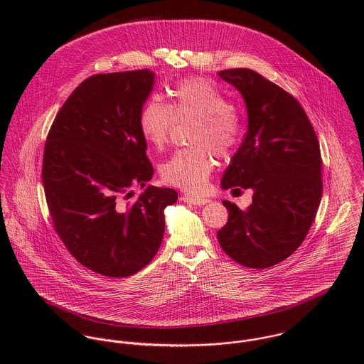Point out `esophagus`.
Here are the masks:
<instances>
[{"label":"esophagus","mask_w":364,"mask_h":364,"mask_svg":"<svg viewBox=\"0 0 364 364\" xmlns=\"http://www.w3.org/2000/svg\"><path fill=\"white\" fill-rule=\"evenodd\" d=\"M181 199H182L183 202H186V203H191V205H196V206H202V205H206V203H208V199H206V198L191 196V195H183Z\"/></svg>","instance_id":"34e87169"}]
</instances>
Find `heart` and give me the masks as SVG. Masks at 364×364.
<instances>
[{"label": "heart", "instance_id": "obj_1", "mask_svg": "<svg viewBox=\"0 0 364 364\" xmlns=\"http://www.w3.org/2000/svg\"><path fill=\"white\" fill-rule=\"evenodd\" d=\"M171 98L169 106L156 97L143 106L139 116L140 133L149 144L162 149L169 140L175 120L196 119L198 124L191 136L196 147L178 150L159 171L165 183L186 192H200L214 168L210 150L225 156L235 149L242 136V116L208 78L179 81L171 90Z\"/></svg>", "mask_w": 364, "mask_h": 364}]
</instances>
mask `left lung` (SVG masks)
I'll use <instances>...</instances> for the list:
<instances>
[{
  "mask_svg": "<svg viewBox=\"0 0 364 364\" xmlns=\"http://www.w3.org/2000/svg\"><path fill=\"white\" fill-rule=\"evenodd\" d=\"M218 75L241 92L248 110V132L221 188L254 189L247 210L223 202L228 221L218 244L245 267H270L289 258L311 228L322 196L319 141L300 102L259 73L231 68Z\"/></svg>",
  "mask_w": 364,
  "mask_h": 364,
  "instance_id": "1",
  "label": "left lung"
}]
</instances>
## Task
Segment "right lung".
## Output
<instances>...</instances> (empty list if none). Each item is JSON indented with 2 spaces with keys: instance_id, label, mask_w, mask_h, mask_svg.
<instances>
[{
  "instance_id": "1",
  "label": "right lung",
  "mask_w": 364,
  "mask_h": 364,
  "mask_svg": "<svg viewBox=\"0 0 364 364\" xmlns=\"http://www.w3.org/2000/svg\"><path fill=\"white\" fill-rule=\"evenodd\" d=\"M154 85L151 70L95 74L58 110L49 130L42 181L53 225L82 266L127 277L156 257L171 188H144L154 175L139 116Z\"/></svg>"
}]
</instances>
